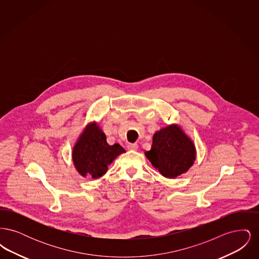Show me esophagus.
Returning <instances> with one entry per match:
<instances>
[{
	"mask_svg": "<svg viewBox=\"0 0 259 259\" xmlns=\"http://www.w3.org/2000/svg\"><path fill=\"white\" fill-rule=\"evenodd\" d=\"M127 148L130 150H137L138 149V145L137 144H128Z\"/></svg>",
	"mask_w": 259,
	"mask_h": 259,
	"instance_id": "1",
	"label": "esophagus"
}]
</instances>
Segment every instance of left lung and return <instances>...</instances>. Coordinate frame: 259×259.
Segmentation results:
<instances>
[{"instance_id": "obj_1", "label": "left lung", "mask_w": 259, "mask_h": 259, "mask_svg": "<svg viewBox=\"0 0 259 259\" xmlns=\"http://www.w3.org/2000/svg\"><path fill=\"white\" fill-rule=\"evenodd\" d=\"M145 154L162 176L174 179L187 172L193 165L196 149L182 128L172 124L153 135L151 148Z\"/></svg>"}]
</instances>
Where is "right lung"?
I'll return each instance as SVG.
<instances>
[{
    "label": "right lung",
    "instance_id": "1",
    "mask_svg": "<svg viewBox=\"0 0 259 259\" xmlns=\"http://www.w3.org/2000/svg\"><path fill=\"white\" fill-rule=\"evenodd\" d=\"M125 152L121 146L107 143L105 133L96 123L87 125L73 148V162L82 177L98 179L119 154Z\"/></svg>",
    "mask_w": 259,
    "mask_h": 259
}]
</instances>
